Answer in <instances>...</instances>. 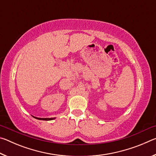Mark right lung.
Segmentation results:
<instances>
[{
	"label": "right lung",
	"instance_id": "obj_1",
	"mask_svg": "<svg viewBox=\"0 0 156 156\" xmlns=\"http://www.w3.org/2000/svg\"><path fill=\"white\" fill-rule=\"evenodd\" d=\"M34 118H35L36 119H38V120H54L56 118H37V117H34L33 116Z\"/></svg>",
	"mask_w": 156,
	"mask_h": 156
}]
</instances>
